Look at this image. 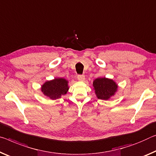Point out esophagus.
<instances>
[{"instance_id": "esophagus-1", "label": "esophagus", "mask_w": 156, "mask_h": 156, "mask_svg": "<svg viewBox=\"0 0 156 156\" xmlns=\"http://www.w3.org/2000/svg\"><path fill=\"white\" fill-rule=\"evenodd\" d=\"M77 78L78 79V80H80V81H83L84 80H85V76L84 75H78Z\"/></svg>"}]
</instances>
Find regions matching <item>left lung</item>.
I'll list each match as a JSON object with an SVG mask.
<instances>
[{
  "label": "left lung",
  "instance_id": "8db88e82",
  "mask_svg": "<svg viewBox=\"0 0 156 156\" xmlns=\"http://www.w3.org/2000/svg\"><path fill=\"white\" fill-rule=\"evenodd\" d=\"M93 86L96 96L102 100H108L117 90V85L115 82L105 78L96 79L93 83Z\"/></svg>",
  "mask_w": 156,
  "mask_h": 156
}]
</instances>
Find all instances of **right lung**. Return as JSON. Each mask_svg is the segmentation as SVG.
I'll list each match as a JSON object with an SVG mask.
<instances>
[{
	"label": "right lung",
	"mask_w": 156,
	"mask_h": 156,
	"mask_svg": "<svg viewBox=\"0 0 156 156\" xmlns=\"http://www.w3.org/2000/svg\"><path fill=\"white\" fill-rule=\"evenodd\" d=\"M68 90V81L64 78H55L53 80L47 81L41 87L44 94L53 100L65 95Z\"/></svg>",
	"instance_id": "add662e5"
}]
</instances>
